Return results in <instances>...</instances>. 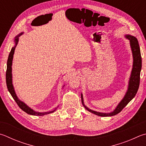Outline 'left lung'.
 <instances>
[{
    "label": "left lung",
    "instance_id": "8db88e82",
    "mask_svg": "<svg viewBox=\"0 0 146 146\" xmlns=\"http://www.w3.org/2000/svg\"><path fill=\"white\" fill-rule=\"evenodd\" d=\"M126 38H128L129 41H130V45L131 47L132 53H133V69H132L131 75L130 79H129L128 89L127 91L125 96L124 97L123 100L119 103L117 105V108H115L114 111L109 113H104L97 112L92 110H90L89 108H87L85 106L83 102V97L82 94H81L82 103L83 104L84 107L86 108L89 112L94 113L97 115L102 116V117H107V116H113L117 114L123 108L128 105V103L135 96L137 92L138 91L140 84V71H141L142 68V58L141 54H140V50L138 42L137 39L133 36H126Z\"/></svg>",
    "mask_w": 146,
    "mask_h": 146
}]
</instances>
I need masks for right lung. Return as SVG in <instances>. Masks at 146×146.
I'll use <instances>...</instances> for the list:
<instances>
[{"label": "right lung", "mask_w": 146, "mask_h": 146, "mask_svg": "<svg viewBox=\"0 0 146 146\" xmlns=\"http://www.w3.org/2000/svg\"><path fill=\"white\" fill-rule=\"evenodd\" d=\"M22 33H21L20 35H18L17 37H16L15 39V43H16V45H17L18 41V36H20V35H22ZM15 47H13L11 48V50L9 53V57H8V59H7V70H6V85H7V89H8L9 92H10L11 95L12 97L13 98V99L15 100L16 103H17V105H18L21 109L22 110L24 111L27 113H29V114L31 115H38V116H41V115H44L46 114H48V113L54 112V111L56 110V108L55 110L50 111V112H36L35 111H34L33 110H32L31 108H29L28 106L26 105L24 103H23L18 100V98L16 95V93L15 92L14 88H13V84H12V74H11V65H12V60H13V54H14L15 52Z\"/></svg>", "instance_id": "right-lung-1"}]
</instances>
